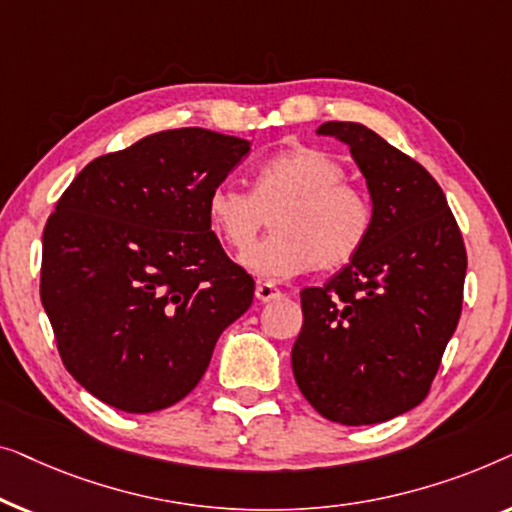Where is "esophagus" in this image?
Segmentation results:
<instances>
[{
  "instance_id": "obj_1",
  "label": "esophagus",
  "mask_w": 512,
  "mask_h": 512,
  "mask_svg": "<svg viewBox=\"0 0 512 512\" xmlns=\"http://www.w3.org/2000/svg\"><path fill=\"white\" fill-rule=\"evenodd\" d=\"M255 297H257V301H262V304H269V301H276L283 297V292H280L273 283H257Z\"/></svg>"
}]
</instances>
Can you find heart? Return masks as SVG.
<instances>
[{
    "label": "heart",
    "instance_id": "obj_1",
    "mask_svg": "<svg viewBox=\"0 0 512 512\" xmlns=\"http://www.w3.org/2000/svg\"><path fill=\"white\" fill-rule=\"evenodd\" d=\"M345 169L325 150L290 148L255 169L253 192L218 185L208 197V222L232 250H245L272 215L274 234L241 255L264 280H283L320 266L334 269L362 250L371 229V204L343 183Z\"/></svg>",
    "mask_w": 512,
    "mask_h": 512
}]
</instances>
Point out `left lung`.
Instances as JSON below:
<instances>
[{"label":"left lung","mask_w":512,"mask_h":512,"mask_svg":"<svg viewBox=\"0 0 512 512\" xmlns=\"http://www.w3.org/2000/svg\"><path fill=\"white\" fill-rule=\"evenodd\" d=\"M318 134L350 148L373 220L345 269L301 290L294 380L331 422H387L427 397L462 315L466 248L422 164L359 122H325Z\"/></svg>","instance_id":"8db88e82"}]
</instances>
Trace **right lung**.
<instances>
[{
    "label": "right lung",
    "instance_id": "add662e5",
    "mask_svg": "<svg viewBox=\"0 0 512 512\" xmlns=\"http://www.w3.org/2000/svg\"><path fill=\"white\" fill-rule=\"evenodd\" d=\"M250 141L167 129L92 160L43 229L41 304L92 397L155 413L187 397L255 280L225 255L208 197Z\"/></svg>",
    "mask_w": 512,
    "mask_h": 512
}]
</instances>
